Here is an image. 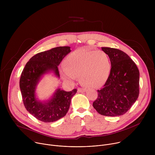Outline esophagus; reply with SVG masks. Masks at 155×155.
I'll list each match as a JSON object with an SVG mask.
<instances>
[{
	"label": "esophagus",
	"mask_w": 155,
	"mask_h": 155,
	"mask_svg": "<svg viewBox=\"0 0 155 155\" xmlns=\"http://www.w3.org/2000/svg\"><path fill=\"white\" fill-rule=\"evenodd\" d=\"M86 90V88H83V87H78V93H83V92H85Z\"/></svg>",
	"instance_id": "34e87169"
}]
</instances>
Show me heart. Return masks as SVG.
<instances>
[{
	"instance_id": "b5f03b06",
	"label": "heart",
	"mask_w": 155,
	"mask_h": 155,
	"mask_svg": "<svg viewBox=\"0 0 155 155\" xmlns=\"http://www.w3.org/2000/svg\"><path fill=\"white\" fill-rule=\"evenodd\" d=\"M65 68L61 69L62 77L75 80L80 76L84 84L96 87L108 78L111 62L108 55L103 51L81 48L71 53L65 60Z\"/></svg>"
}]
</instances>
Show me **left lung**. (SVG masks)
<instances>
[{
	"label": "left lung",
	"mask_w": 155,
	"mask_h": 155,
	"mask_svg": "<svg viewBox=\"0 0 155 155\" xmlns=\"http://www.w3.org/2000/svg\"><path fill=\"white\" fill-rule=\"evenodd\" d=\"M111 62L110 75L93 102V107L101 115L117 117L126 114L139 94V71L135 62L124 52L109 47H102Z\"/></svg>",
	"instance_id": "obj_1"
}]
</instances>
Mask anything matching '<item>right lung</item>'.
I'll list each match as a JSON object with an SVG mask.
<instances>
[{
  "mask_svg": "<svg viewBox=\"0 0 155 155\" xmlns=\"http://www.w3.org/2000/svg\"><path fill=\"white\" fill-rule=\"evenodd\" d=\"M71 51L70 47H59L37 53L26 63L21 73L19 87L25 107L40 121L51 123L64 117L77 91V89L68 92L58 88L51 97L45 101H40L36 95L37 86L44 75L53 73L60 78L58 66Z\"/></svg>",
  "mask_w": 155,
  "mask_h": 155,
  "instance_id": "right-lung-1",
  "label": "right lung"
}]
</instances>
